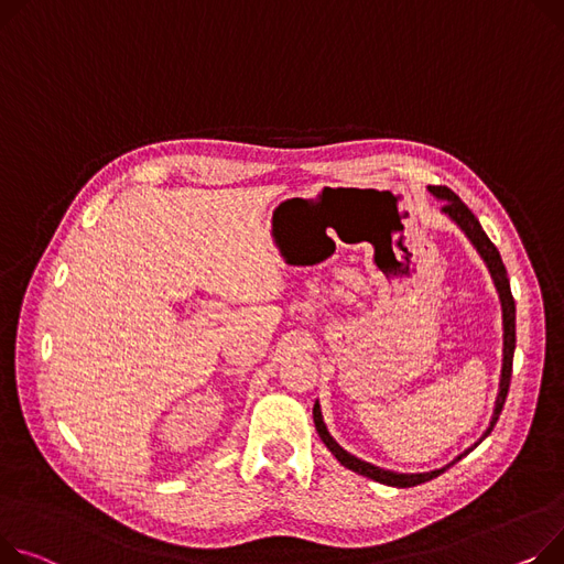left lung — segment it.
Segmentation results:
<instances>
[{
    "label": "left lung",
    "instance_id": "1",
    "mask_svg": "<svg viewBox=\"0 0 564 564\" xmlns=\"http://www.w3.org/2000/svg\"><path fill=\"white\" fill-rule=\"evenodd\" d=\"M429 191H431L437 199L444 202L442 210L458 224V227L465 231V236L469 238V242L476 247V251H478L480 258L485 260L487 270H490V274H492V281H495L497 292H499V299H501V311H503V367H501V383H499V394H497V405H495L492 422H490V426H487V431L482 433V437L474 444V446H478L487 435L492 433L495 424L499 422V415H501L506 397H508V390H510L512 356H514V340H517V335H514V299H512V292H510L508 272H506V265H503V260H501V256H499V249L492 245L490 238L485 236V231H482V227H480V221L474 217V213L460 202V197H458L454 191H448L446 185H429ZM313 420H315V429H317L322 442L326 444L328 452H330L337 460H340V465H345V467L351 469V471H358L360 476H367V478H371V480L383 482V485H392V487H415V485H422V482H426V480L440 476L442 471H446L452 465H456L463 456H467V454L471 452V448H474V446L467 448L465 454H460L456 460H452V463H448V465L442 467V469L424 471V474H399V471L373 467L371 463H365V460L351 456L349 452H345V448H343L340 444H337V442L330 437V433L326 431V424H324V420H322V410H319V403H317V401H315V408H313Z\"/></svg>",
    "mask_w": 564,
    "mask_h": 564
}]
</instances>
